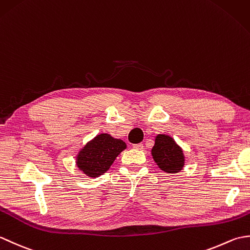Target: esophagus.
<instances>
[{"mask_svg": "<svg viewBox=\"0 0 250 250\" xmlns=\"http://www.w3.org/2000/svg\"><path fill=\"white\" fill-rule=\"evenodd\" d=\"M143 147H144V145H143L142 143H140V144H134V145H133V148H134V149H139V150L143 149Z\"/></svg>", "mask_w": 250, "mask_h": 250, "instance_id": "obj_1", "label": "esophagus"}]
</instances>
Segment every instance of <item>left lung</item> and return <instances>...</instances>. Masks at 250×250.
<instances>
[{
  "label": "left lung",
  "mask_w": 250,
  "mask_h": 250,
  "mask_svg": "<svg viewBox=\"0 0 250 250\" xmlns=\"http://www.w3.org/2000/svg\"><path fill=\"white\" fill-rule=\"evenodd\" d=\"M153 160L166 173H178L185 166V156L171 136L159 134L151 149Z\"/></svg>",
  "instance_id": "left-lung-1"
}]
</instances>
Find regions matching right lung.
Here are the masks:
<instances>
[{"instance_id": "1", "label": "right lung", "mask_w": 250, "mask_h": 250, "mask_svg": "<svg viewBox=\"0 0 250 250\" xmlns=\"http://www.w3.org/2000/svg\"><path fill=\"white\" fill-rule=\"evenodd\" d=\"M124 141L109 134H99L89 142L77 156V167L89 177H98L110 167L119 153L125 149Z\"/></svg>"}]
</instances>
